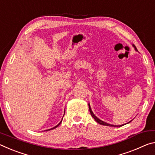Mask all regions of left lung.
I'll use <instances>...</instances> for the list:
<instances>
[{
    "label": "left lung",
    "instance_id": "1",
    "mask_svg": "<svg viewBox=\"0 0 155 155\" xmlns=\"http://www.w3.org/2000/svg\"><path fill=\"white\" fill-rule=\"evenodd\" d=\"M133 47H134V48H135V51H137V48H136V47H135V45H133ZM88 105H89V109H90V114H91V116H92L93 118H94V120H95L97 122L99 123L100 124L104 125V126H110V127H122V126H123V125H124V124H123V125H120V126H115V125L114 126V125H111V124H107V123L104 122H103V121H102V120L98 119V117H97L96 116H95V115H94V114H93V112H92V111H91V107H90V104H88ZM130 122H131V121H130ZM129 122H128V123H129Z\"/></svg>",
    "mask_w": 155,
    "mask_h": 155
}]
</instances>
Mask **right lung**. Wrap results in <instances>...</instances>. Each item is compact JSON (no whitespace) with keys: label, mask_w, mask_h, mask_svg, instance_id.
<instances>
[{"label":"right lung","mask_w":155,"mask_h":155,"mask_svg":"<svg viewBox=\"0 0 155 155\" xmlns=\"http://www.w3.org/2000/svg\"><path fill=\"white\" fill-rule=\"evenodd\" d=\"M61 121H62V120H61ZM61 122H59V124H57V126H56V127H53V128H51V129H48V130H52V129H54V128H57V127H58V126L60 124H61ZM48 130H45V131H48Z\"/></svg>","instance_id":"right-lung-1"}]
</instances>
